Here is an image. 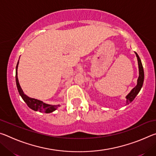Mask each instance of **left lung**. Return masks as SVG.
I'll use <instances>...</instances> for the list:
<instances>
[{"instance_id":"8db88e82","label":"left lung","mask_w":156,"mask_h":156,"mask_svg":"<svg viewBox=\"0 0 156 156\" xmlns=\"http://www.w3.org/2000/svg\"><path fill=\"white\" fill-rule=\"evenodd\" d=\"M135 54L136 55L137 59H138V69H139V77L138 78V80H137V85L133 89H132V90L130 91V93L126 96V104H129L134 100L136 96L139 93V91H140V89L142 87V84H143V82H144V69H143V67H142V64L141 62V60L139 56L136 52H135Z\"/></svg>"}]
</instances>
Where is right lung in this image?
Instances as JSON below:
<instances>
[{
  "mask_svg": "<svg viewBox=\"0 0 156 156\" xmlns=\"http://www.w3.org/2000/svg\"><path fill=\"white\" fill-rule=\"evenodd\" d=\"M18 62L17 63L16 67V86H17V89L18 91L19 92V94L20 95V96L22 97L23 100L26 102V104L27 105V106L34 111H38L40 112H43V113H51L53 112H54L55 110H56L58 108L60 105H48L46 103H44L43 101L41 100H37L35 98H31L28 97L27 95H25L24 94V92L21 89L19 82H18V73H17V70H18Z\"/></svg>",
  "mask_w": 156,
  "mask_h": 156,
  "instance_id": "obj_1",
  "label": "right lung"
}]
</instances>
